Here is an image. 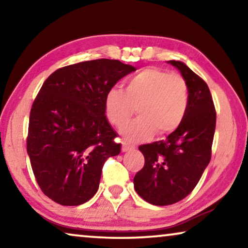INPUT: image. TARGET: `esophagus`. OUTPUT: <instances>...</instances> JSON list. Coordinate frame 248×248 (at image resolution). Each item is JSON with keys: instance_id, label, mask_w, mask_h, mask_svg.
Listing matches in <instances>:
<instances>
[{"instance_id": "obj_1", "label": "esophagus", "mask_w": 248, "mask_h": 248, "mask_svg": "<svg viewBox=\"0 0 248 248\" xmlns=\"http://www.w3.org/2000/svg\"><path fill=\"white\" fill-rule=\"evenodd\" d=\"M132 149H133V147H131V145L126 144V142H123V143H122V151H123V152L131 151Z\"/></svg>"}]
</instances>
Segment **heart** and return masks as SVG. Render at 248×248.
Listing matches in <instances>:
<instances>
[{
	"mask_svg": "<svg viewBox=\"0 0 248 248\" xmlns=\"http://www.w3.org/2000/svg\"><path fill=\"white\" fill-rule=\"evenodd\" d=\"M137 107L139 117L122 128L130 142L167 135L181 126L188 107V86L182 76L158 67H148L131 77L125 91L111 88L105 97V111L109 123L123 127Z\"/></svg>",
	"mask_w": 248,
	"mask_h": 248,
	"instance_id": "obj_1",
	"label": "heart"
}]
</instances>
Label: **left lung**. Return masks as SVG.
Instances as JSON below:
<instances>
[{
  "instance_id": "left-lung-1",
  "label": "left lung",
  "mask_w": 248,
  "mask_h": 248,
  "mask_svg": "<svg viewBox=\"0 0 248 248\" xmlns=\"http://www.w3.org/2000/svg\"><path fill=\"white\" fill-rule=\"evenodd\" d=\"M188 86V107L177 130L166 140L139 147L144 166L134 177V188L154 205H170L186 198L211 159L217 113L208 84L179 61H169Z\"/></svg>"
}]
</instances>
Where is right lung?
I'll list each match as a JSON object with an SVG mask.
<instances>
[{"label": "right lung", "instance_id": "right-lung-1", "mask_svg": "<svg viewBox=\"0 0 248 248\" xmlns=\"http://www.w3.org/2000/svg\"><path fill=\"white\" fill-rule=\"evenodd\" d=\"M135 67L117 60L86 61L45 80L29 116L27 152L44 194L61 205H80L99 187L105 161L121 143L105 115L108 90Z\"/></svg>", "mask_w": 248, "mask_h": 248}]
</instances>
